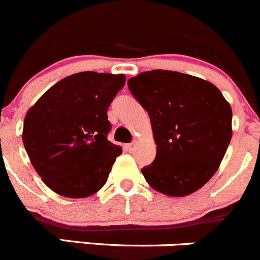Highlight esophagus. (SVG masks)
<instances>
[{"mask_svg": "<svg viewBox=\"0 0 260 260\" xmlns=\"http://www.w3.org/2000/svg\"><path fill=\"white\" fill-rule=\"evenodd\" d=\"M125 149L127 150V151H133L134 149H135V143H131V144H126L125 145Z\"/></svg>", "mask_w": 260, "mask_h": 260, "instance_id": "34e87169", "label": "esophagus"}]
</instances>
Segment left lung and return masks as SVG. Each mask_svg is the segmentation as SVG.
Wrapping results in <instances>:
<instances>
[{"label": "left lung", "mask_w": 260, "mask_h": 260, "mask_svg": "<svg viewBox=\"0 0 260 260\" xmlns=\"http://www.w3.org/2000/svg\"><path fill=\"white\" fill-rule=\"evenodd\" d=\"M127 86L151 121L156 156L141 169L148 184L186 197L210 180L232 140V108L211 82L176 71L141 72Z\"/></svg>", "instance_id": "left-lung-1"}]
</instances>
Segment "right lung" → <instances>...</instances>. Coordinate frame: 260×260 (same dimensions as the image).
Listing matches in <instances>:
<instances>
[{"instance_id": "right-lung-1", "label": "right lung", "mask_w": 260, "mask_h": 260, "mask_svg": "<svg viewBox=\"0 0 260 260\" xmlns=\"http://www.w3.org/2000/svg\"><path fill=\"white\" fill-rule=\"evenodd\" d=\"M125 75L84 71L53 85L27 111L22 140L35 170L51 190L86 198L105 185L122 152L108 140V109Z\"/></svg>"}]
</instances>
